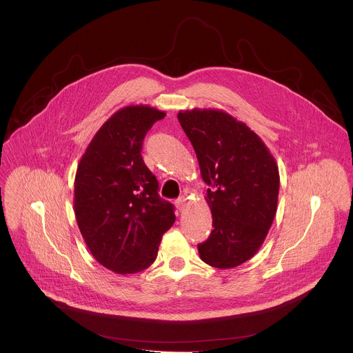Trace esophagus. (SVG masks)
I'll list each match as a JSON object with an SVG mask.
<instances>
[{"label":"esophagus","mask_w":353,"mask_h":353,"mask_svg":"<svg viewBox=\"0 0 353 353\" xmlns=\"http://www.w3.org/2000/svg\"><path fill=\"white\" fill-rule=\"evenodd\" d=\"M186 199L182 196V197H179L176 201H175V205H176V208L179 209V210H183L185 208H186Z\"/></svg>","instance_id":"1"}]
</instances>
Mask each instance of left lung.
I'll return each instance as SVG.
<instances>
[{
    "label": "left lung",
    "instance_id": "left-lung-1",
    "mask_svg": "<svg viewBox=\"0 0 353 353\" xmlns=\"http://www.w3.org/2000/svg\"><path fill=\"white\" fill-rule=\"evenodd\" d=\"M209 186L212 232L199 245L202 261L230 269L259 250L277 210L279 167L263 141L243 122L221 110L178 114Z\"/></svg>",
    "mask_w": 353,
    "mask_h": 353
}]
</instances>
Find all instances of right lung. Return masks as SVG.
Here are the masks:
<instances>
[{"label": "right lung", "instance_id": "1", "mask_svg": "<svg viewBox=\"0 0 353 353\" xmlns=\"http://www.w3.org/2000/svg\"><path fill=\"white\" fill-rule=\"evenodd\" d=\"M165 117L150 105H128L107 119L74 179V214L95 259L119 273H137L157 256L175 221L174 205L160 199L159 182L141 151L147 132Z\"/></svg>", "mask_w": 353, "mask_h": 353}]
</instances>
